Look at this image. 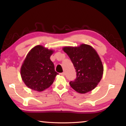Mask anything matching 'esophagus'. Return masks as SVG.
I'll list each match as a JSON object with an SVG mask.
<instances>
[{
	"label": "esophagus",
	"instance_id": "esophagus-1",
	"mask_svg": "<svg viewBox=\"0 0 126 126\" xmlns=\"http://www.w3.org/2000/svg\"><path fill=\"white\" fill-rule=\"evenodd\" d=\"M60 75H62V76H64L65 75V72H63V73H60Z\"/></svg>",
	"mask_w": 126,
	"mask_h": 126
}]
</instances>
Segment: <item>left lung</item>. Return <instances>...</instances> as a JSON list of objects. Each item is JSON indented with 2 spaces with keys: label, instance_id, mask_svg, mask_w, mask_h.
<instances>
[{
  "label": "left lung",
  "instance_id": "left-lung-1",
  "mask_svg": "<svg viewBox=\"0 0 126 126\" xmlns=\"http://www.w3.org/2000/svg\"><path fill=\"white\" fill-rule=\"evenodd\" d=\"M76 72V78L70 81L76 92L85 94L93 90L100 81L103 74L102 63L95 50L85 44L79 47H64Z\"/></svg>",
  "mask_w": 126,
  "mask_h": 126
}]
</instances>
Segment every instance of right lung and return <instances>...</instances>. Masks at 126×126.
Listing matches in <instances>:
<instances>
[{"label":"right lung","instance_id":"add662e5","mask_svg":"<svg viewBox=\"0 0 126 126\" xmlns=\"http://www.w3.org/2000/svg\"><path fill=\"white\" fill-rule=\"evenodd\" d=\"M53 51L37 45L27 54L20 69V75L27 87L41 92L49 88L56 75L54 65L50 60Z\"/></svg>","mask_w":126,"mask_h":126}]
</instances>
